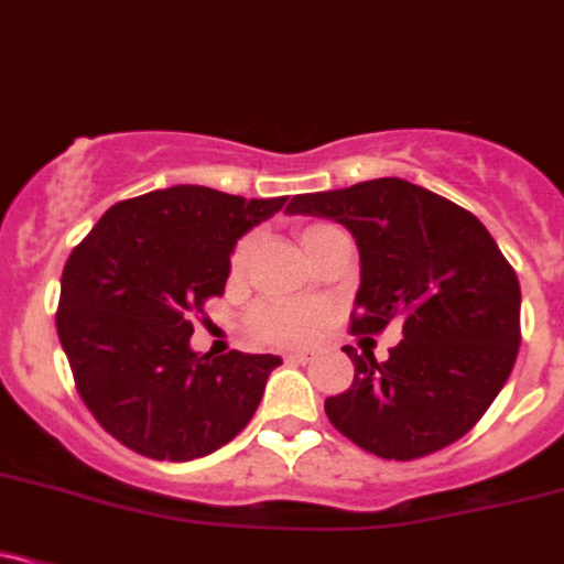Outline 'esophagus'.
Wrapping results in <instances>:
<instances>
[{"label":"esophagus","instance_id":"1","mask_svg":"<svg viewBox=\"0 0 564 564\" xmlns=\"http://www.w3.org/2000/svg\"><path fill=\"white\" fill-rule=\"evenodd\" d=\"M289 361V365H307V361H313V354H307V351H297V354H286V357H283Z\"/></svg>","mask_w":564,"mask_h":564}]
</instances>
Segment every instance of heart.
<instances>
[{
	"label": "heart",
	"instance_id": "obj_1",
	"mask_svg": "<svg viewBox=\"0 0 564 564\" xmlns=\"http://www.w3.org/2000/svg\"><path fill=\"white\" fill-rule=\"evenodd\" d=\"M327 229H332V227H324V224H313V227L302 229L300 232L302 248H305L313 237L327 232ZM248 248H251V242L248 240H242L240 246H237V251L232 257V267H240L242 262H246ZM318 318H322V313H318L316 307L267 302V305L257 307V313H253V318H251V327H253V332H257L259 340H264V343H275V346H300V343H305L307 337L313 335Z\"/></svg>",
	"mask_w": 564,
	"mask_h": 564
}]
</instances>
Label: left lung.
I'll list each match as a JSON object with an SVG mask.
<instances>
[{
	"label": "left lung",
	"instance_id": "left-lung-1",
	"mask_svg": "<svg viewBox=\"0 0 564 564\" xmlns=\"http://www.w3.org/2000/svg\"><path fill=\"white\" fill-rule=\"evenodd\" d=\"M286 210L332 218L357 240L351 335L402 324L387 361L343 348L354 383L324 402L335 430L397 462L467 435L506 387L521 343L519 278L495 237L470 210L402 177L297 194Z\"/></svg>",
	"mask_w": 564,
	"mask_h": 564
}]
</instances>
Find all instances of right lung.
<instances>
[{
  "mask_svg": "<svg viewBox=\"0 0 564 564\" xmlns=\"http://www.w3.org/2000/svg\"><path fill=\"white\" fill-rule=\"evenodd\" d=\"M286 197L242 199L173 186L112 205L69 253L56 329L99 424L148 459L213 454L262 402L272 354H194L205 302L221 297L229 253Z\"/></svg>",
  "mask_w": 564,
  "mask_h": 564,
  "instance_id": "right-lung-1",
  "label": "right lung"
}]
</instances>
